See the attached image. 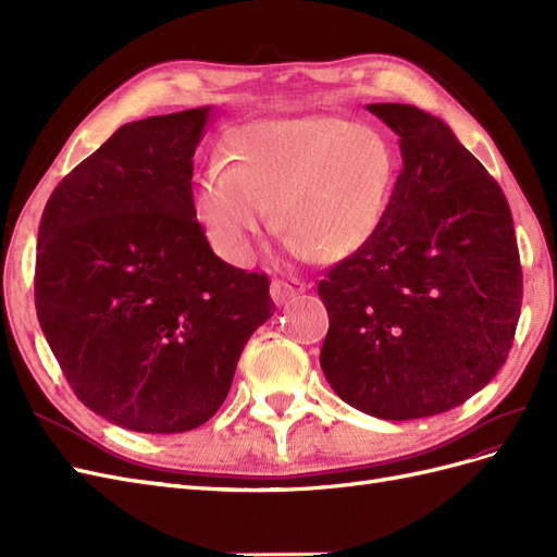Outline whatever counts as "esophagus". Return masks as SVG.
Wrapping results in <instances>:
<instances>
[{
	"instance_id": "esophagus-1",
	"label": "esophagus",
	"mask_w": 557,
	"mask_h": 557,
	"mask_svg": "<svg viewBox=\"0 0 557 557\" xmlns=\"http://www.w3.org/2000/svg\"><path fill=\"white\" fill-rule=\"evenodd\" d=\"M305 290H307V283L305 281H297V278H290V281L274 278L272 281V288H269V293H272V299H274L276 307L288 305L290 299H295L297 295H301Z\"/></svg>"
}]
</instances>
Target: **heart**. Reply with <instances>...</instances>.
Instances as JSON below:
<instances>
[{
    "mask_svg": "<svg viewBox=\"0 0 557 557\" xmlns=\"http://www.w3.org/2000/svg\"><path fill=\"white\" fill-rule=\"evenodd\" d=\"M230 166L195 181L193 215L227 262H248L272 223L293 256L339 262L376 234L395 185L397 158L383 134L339 117H283L239 127Z\"/></svg>",
    "mask_w": 557,
    "mask_h": 557,
    "instance_id": "1",
    "label": "heart"
}]
</instances>
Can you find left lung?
I'll return each instance as SVG.
<instances>
[{"label":"left lung","instance_id":"8db88e82","mask_svg":"<svg viewBox=\"0 0 557 557\" xmlns=\"http://www.w3.org/2000/svg\"><path fill=\"white\" fill-rule=\"evenodd\" d=\"M399 137L401 172L364 248L318 283L330 313L320 367L383 420L444 413L493 381L520 315L509 201L440 117L369 104Z\"/></svg>","mask_w":557,"mask_h":557}]
</instances>
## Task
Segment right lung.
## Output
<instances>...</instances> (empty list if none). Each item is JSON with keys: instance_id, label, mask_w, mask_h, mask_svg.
Returning a JSON list of instances; mask_svg holds the SVG:
<instances>
[{"instance_id": "obj_1", "label": "right lung", "mask_w": 557, "mask_h": 557, "mask_svg": "<svg viewBox=\"0 0 557 557\" xmlns=\"http://www.w3.org/2000/svg\"><path fill=\"white\" fill-rule=\"evenodd\" d=\"M211 107L111 134L50 195L35 305L76 397L132 432H188L223 407L239 356L274 315L267 274L211 250L193 156Z\"/></svg>"}]
</instances>
